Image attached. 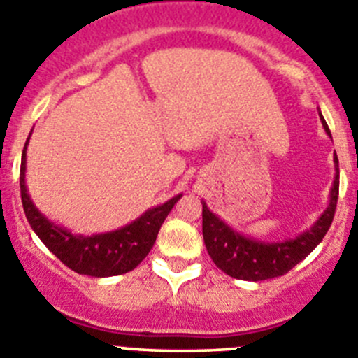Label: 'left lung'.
Returning a JSON list of instances; mask_svg holds the SVG:
<instances>
[{
  "label": "left lung",
  "instance_id": "1",
  "mask_svg": "<svg viewBox=\"0 0 358 358\" xmlns=\"http://www.w3.org/2000/svg\"><path fill=\"white\" fill-rule=\"evenodd\" d=\"M324 131L330 132L327 122L319 113ZM335 161V179L330 192V204L317 222L296 238L283 242H260L256 238L240 235L238 231L227 226L224 220L211 213L206 202L202 201V236L208 255L220 271L231 278L245 281L271 280L287 274L319 245L328 233L339 199V159Z\"/></svg>",
  "mask_w": 358,
  "mask_h": 358
}]
</instances>
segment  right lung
<instances>
[{"label":"right lung","mask_w":358,"mask_h":358,"mask_svg":"<svg viewBox=\"0 0 358 358\" xmlns=\"http://www.w3.org/2000/svg\"><path fill=\"white\" fill-rule=\"evenodd\" d=\"M30 140V136H28ZM27 143L21 156V173H19V186H21V201L23 210L28 218V224L36 231L41 242L53 252V255L71 271L78 274H87L94 278H107L125 274L143 262L145 256L150 252L156 242L161 224L166 215L172 211L182 195H176L161 206L145 211L134 222L127 224L110 233L102 235H73L66 227L57 226L44 217L36 204L31 202L24 182V170H27Z\"/></svg>","instance_id":"add662e5"}]
</instances>
